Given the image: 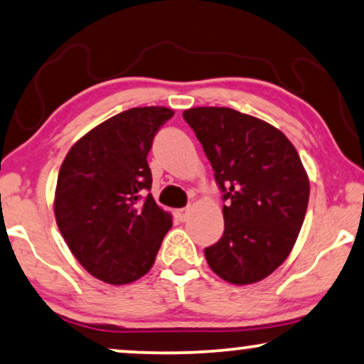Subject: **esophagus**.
<instances>
[{
  "mask_svg": "<svg viewBox=\"0 0 364 364\" xmlns=\"http://www.w3.org/2000/svg\"><path fill=\"white\" fill-rule=\"evenodd\" d=\"M176 216L180 218V221H186L189 218V208H181L176 211Z\"/></svg>",
  "mask_w": 364,
  "mask_h": 364,
  "instance_id": "obj_1",
  "label": "esophagus"
}]
</instances>
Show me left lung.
Wrapping results in <instances>:
<instances>
[{"label":"left lung","mask_w":364,"mask_h":364,"mask_svg":"<svg viewBox=\"0 0 364 364\" xmlns=\"http://www.w3.org/2000/svg\"><path fill=\"white\" fill-rule=\"evenodd\" d=\"M223 194L224 234L204 249L214 274L234 285L259 282L294 249L304 224L310 181L282 132L228 107L183 112Z\"/></svg>","instance_id":"left-lung-1"}]
</instances>
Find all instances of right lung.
I'll return each instance as SVG.
<instances>
[{"mask_svg": "<svg viewBox=\"0 0 364 364\" xmlns=\"http://www.w3.org/2000/svg\"><path fill=\"white\" fill-rule=\"evenodd\" d=\"M173 115L166 107L122 112L75 141L60 165L55 223L82 267L110 285L143 277L173 226L146 193L153 136Z\"/></svg>", "mask_w": 364, "mask_h": 364, "instance_id": "obj_1", "label": "right lung"}]
</instances>
